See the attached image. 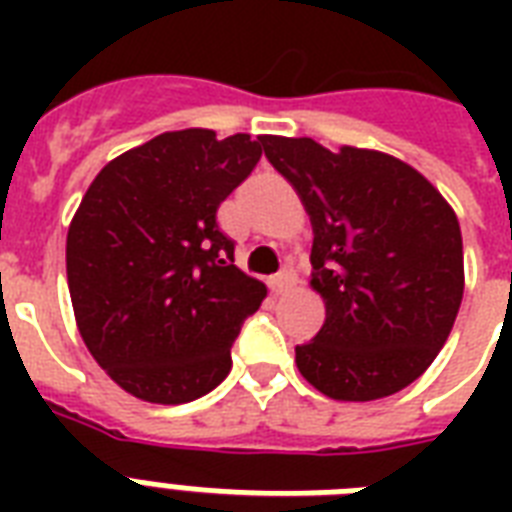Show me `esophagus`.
Returning a JSON list of instances; mask_svg holds the SVG:
<instances>
[{"mask_svg":"<svg viewBox=\"0 0 512 512\" xmlns=\"http://www.w3.org/2000/svg\"><path fill=\"white\" fill-rule=\"evenodd\" d=\"M297 287V273L292 265H287L284 271L276 273V279H273V289L276 292H289V289H295Z\"/></svg>","mask_w":512,"mask_h":512,"instance_id":"1","label":"esophagus"}]
</instances>
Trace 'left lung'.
Masks as SVG:
<instances>
[{
  "mask_svg": "<svg viewBox=\"0 0 512 512\" xmlns=\"http://www.w3.org/2000/svg\"><path fill=\"white\" fill-rule=\"evenodd\" d=\"M313 225V292L327 319L295 348L335 401H377L420 377L452 332L465 289L460 220L412 164L372 148L260 138Z\"/></svg>",
  "mask_w": 512,
  "mask_h": 512,
  "instance_id": "left-lung-1",
  "label": "left lung"
}]
</instances>
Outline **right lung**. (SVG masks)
<instances>
[{
	"instance_id": "add662e5",
	"label": "right lung",
	"mask_w": 512,
	"mask_h": 512,
	"mask_svg": "<svg viewBox=\"0 0 512 512\" xmlns=\"http://www.w3.org/2000/svg\"><path fill=\"white\" fill-rule=\"evenodd\" d=\"M249 135L162 132L95 175L66 236L84 345L148 404H188L231 372V345L268 295L233 265L217 207L255 170Z\"/></svg>"
}]
</instances>
